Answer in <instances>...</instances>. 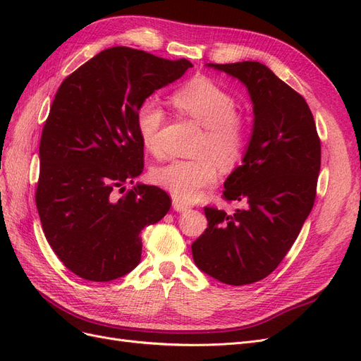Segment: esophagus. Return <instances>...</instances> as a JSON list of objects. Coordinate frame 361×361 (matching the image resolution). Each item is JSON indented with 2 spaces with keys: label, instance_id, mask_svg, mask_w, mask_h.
Masks as SVG:
<instances>
[{
  "label": "esophagus",
  "instance_id": "obj_1",
  "mask_svg": "<svg viewBox=\"0 0 361 361\" xmlns=\"http://www.w3.org/2000/svg\"><path fill=\"white\" fill-rule=\"evenodd\" d=\"M173 209L178 211V212H183V211L190 209V206L187 203L178 200V199H173Z\"/></svg>",
  "mask_w": 361,
  "mask_h": 361
}]
</instances>
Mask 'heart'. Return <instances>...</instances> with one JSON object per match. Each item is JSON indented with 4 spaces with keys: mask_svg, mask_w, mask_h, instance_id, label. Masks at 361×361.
<instances>
[{
    "mask_svg": "<svg viewBox=\"0 0 361 361\" xmlns=\"http://www.w3.org/2000/svg\"><path fill=\"white\" fill-rule=\"evenodd\" d=\"M171 101L180 113L204 128V135L195 149L200 157L171 161L155 169L152 178L174 199L190 203L218 179L216 160L223 167H232L241 161L248 146V125L236 113L235 96L206 76H197L182 85ZM166 122V111L157 101L149 99L140 105L138 134L145 147L155 157H162L166 152L162 143Z\"/></svg>",
    "mask_w": 361,
    "mask_h": 361,
    "instance_id": "obj_1",
    "label": "heart"
}]
</instances>
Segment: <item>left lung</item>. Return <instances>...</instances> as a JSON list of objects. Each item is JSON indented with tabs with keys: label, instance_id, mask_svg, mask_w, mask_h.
Wrapping results in <instances>:
<instances>
[{
	"label": "left lung",
	"instance_id": "left-lung-1",
	"mask_svg": "<svg viewBox=\"0 0 361 361\" xmlns=\"http://www.w3.org/2000/svg\"><path fill=\"white\" fill-rule=\"evenodd\" d=\"M248 89L255 125L243 166L224 182L223 199L245 202L226 214L204 206L206 231L191 245L195 265L218 281L250 285L288 255L309 216L321 169V140L304 97L265 64H207Z\"/></svg>",
	"mask_w": 361,
	"mask_h": 361
}]
</instances>
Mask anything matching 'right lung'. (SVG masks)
I'll list each match as a JSON object with an SVG mask.
<instances>
[{
    "label": "right lung",
    "instance_id": "right-lung-1",
    "mask_svg": "<svg viewBox=\"0 0 361 361\" xmlns=\"http://www.w3.org/2000/svg\"><path fill=\"white\" fill-rule=\"evenodd\" d=\"M190 68L187 59L114 47L59 87L42 130L36 206L54 253L78 277L111 281L133 271L141 231L169 212L170 195L158 187L117 191L145 167L140 105Z\"/></svg>",
    "mask_w": 361,
    "mask_h": 361
}]
</instances>
